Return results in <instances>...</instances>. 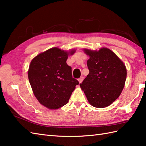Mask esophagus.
Instances as JSON below:
<instances>
[{
    "mask_svg": "<svg viewBox=\"0 0 146 146\" xmlns=\"http://www.w3.org/2000/svg\"><path fill=\"white\" fill-rule=\"evenodd\" d=\"M83 77L82 76V77H80V78L78 79V82H79L80 83H81L83 82Z\"/></svg>",
    "mask_w": 146,
    "mask_h": 146,
    "instance_id": "34e87169",
    "label": "esophagus"
}]
</instances>
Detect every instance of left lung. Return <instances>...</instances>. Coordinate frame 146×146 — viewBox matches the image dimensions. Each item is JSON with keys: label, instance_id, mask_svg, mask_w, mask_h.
<instances>
[{"label": "left lung", "instance_id": "1", "mask_svg": "<svg viewBox=\"0 0 146 146\" xmlns=\"http://www.w3.org/2000/svg\"><path fill=\"white\" fill-rule=\"evenodd\" d=\"M89 56V74L80 87L93 107L104 108L119 97L127 77L125 64L110 49L102 48L98 51L85 49Z\"/></svg>", "mask_w": 146, "mask_h": 146}]
</instances>
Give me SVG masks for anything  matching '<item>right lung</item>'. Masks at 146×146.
<instances>
[{"mask_svg":"<svg viewBox=\"0 0 146 146\" xmlns=\"http://www.w3.org/2000/svg\"><path fill=\"white\" fill-rule=\"evenodd\" d=\"M75 52L52 48L37 55L31 62L28 78L34 95L49 109H58L66 105L79 84L66 63L68 56Z\"/></svg>","mask_w":146,"mask_h":146,"instance_id":"right-lung-1","label":"right lung"}]
</instances>
